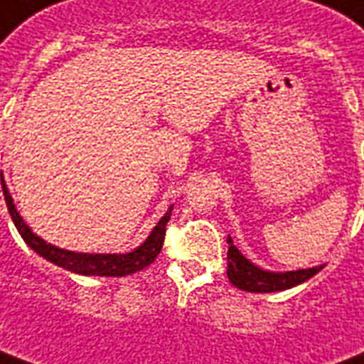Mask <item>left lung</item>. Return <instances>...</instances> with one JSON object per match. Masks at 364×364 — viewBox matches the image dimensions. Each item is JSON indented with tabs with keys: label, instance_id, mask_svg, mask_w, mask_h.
<instances>
[{
	"label": "left lung",
	"instance_id": "1",
	"mask_svg": "<svg viewBox=\"0 0 364 364\" xmlns=\"http://www.w3.org/2000/svg\"><path fill=\"white\" fill-rule=\"evenodd\" d=\"M229 242V252H227V277L229 281L240 290L246 292H281L301 284V282L309 281L311 277L324 269V265L309 269H298V271H269L262 269L256 263H252L246 256L240 254V250L232 244V238L227 237Z\"/></svg>",
	"mask_w": 364,
	"mask_h": 364
}]
</instances>
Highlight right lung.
Segmentation results:
<instances>
[{
	"mask_svg": "<svg viewBox=\"0 0 364 364\" xmlns=\"http://www.w3.org/2000/svg\"><path fill=\"white\" fill-rule=\"evenodd\" d=\"M0 181L5 196V204H7V210H9L16 231L21 232L22 240L34 250L36 254H40L43 259L55 263V265H59V267L66 269V271L85 274V277H93V274L95 277H126V274H133L141 271V269L149 267L156 259L160 250H162L164 238H166V225L170 221L173 206L168 208V212L160 218V221L154 225V229L146 237L145 242L139 244L137 248L132 250V252H126V254H83V252H70V250L53 246V244L46 242L41 237H38L24 223L21 213L16 212L15 202H13V196L9 194V188L5 185L4 171L1 170Z\"/></svg>",
	"mask_w": 364,
	"mask_h": 364,
	"instance_id": "obj_1",
	"label": "right lung"
}]
</instances>
